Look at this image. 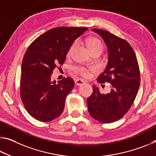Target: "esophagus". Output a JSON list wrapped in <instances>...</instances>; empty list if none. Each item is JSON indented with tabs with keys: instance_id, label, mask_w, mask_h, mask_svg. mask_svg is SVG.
<instances>
[{
	"instance_id": "esophagus-1",
	"label": "esophagus",
	"mask_w": 156,
	"mask_h": 156,
	"mask_svg": "<svg viewBox=\"0 0 156 156\" xmlns=\"http://www.w3.org/2000/svg\"><path fill=\"white\" fill-rule=\"evenodd\" d=\"M84 83H85V82L83 80H81V79H76L75 80V85L77 86L83 85Z\"/></svg>"
}]
</instances>
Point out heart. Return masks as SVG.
I'll return each instance as SVG.
<instances>
[{"instance_id":"1","label":"heart","mask_w":156,"mask_h":156,"mask_svg":"<svg viewBox=\"0 0 156 156\" xmlns=\"http://www.w3.org/2000/svg\"><path fill=\"white\" fill-rule=\"evenodd\" d=\"M86 44H87L89 50H90L91 53L96 51H100L101 52L103 51L102 44H101L99 39L96 37H90L87 39V40H86ZM76 46V42H74L71 44V46L69 49L68 55H70L72 53V52L74 50V48H75ZM75 70L76 72L79 73L80 75L84 76V77L87 78L89 76V74H90V72L92 70V69L84 68V67H77L75 69Z\"/></svg>"}]
</instances>
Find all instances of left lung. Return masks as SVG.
I'll return each mask as SVG.
<instances>
[{
    "mask_svg": "<svg viewBox=\"0 0 156 156\" xmlns=\"http://www.w3.org/2000/svg\"><path fill=\"white\" fill-rule=\"evenodd\" d=\"M91 31L101 37L108 51L104 72L97 78L98 83L112 85L110 93L101 94L93 85V93L87 102L90 115L103 123L116 122L131 107L140 87V73L137 58L131 46L124 39L100 29Z\"/></svg>",
    "mask_w": 156,
    "mask_h": 156,
    "instance_id": "obj_1",
    "label": "left lung"
}]
</instances>
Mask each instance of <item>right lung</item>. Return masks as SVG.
Wrapping results in <instances>:
<instances>
[{
	"instance_id": "add662e5",
	"label": "right lung",
	"mask_w": 156,
	"mask_h": 156,
	"mask_svg": "<svg viewBox=\"0 0 156 156\" xmlns=\"http://www.w3.org/2000/svg\"><path fill=\"white\" fill-rule=\"evenodd\" d=\"M87 28L59 27L37 38L27 49L21 65V98L27 112L48 122L63 112L65 98L74 81L67 77L51 80L53 70L65 62L69 49Z\"/></svg>"
}]
</instances>
